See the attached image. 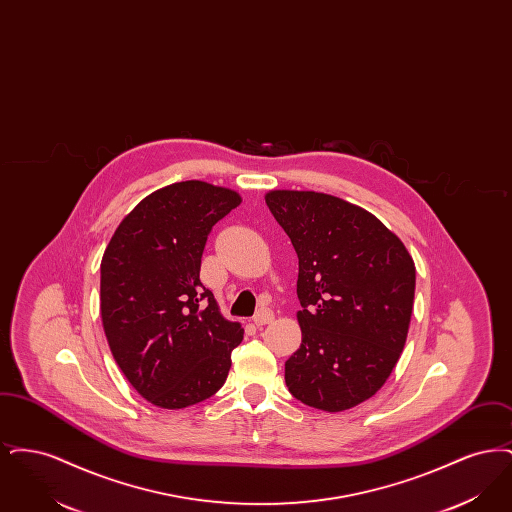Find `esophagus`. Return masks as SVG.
I'll return each mask as SVG.
<instances>
[{
    "mask_svg": "<svg viewBox=\"0 0 512 512\" xmlns=\"http://www.w3.org/2000/svg\"><path fill=\"white\" fill-rule=\"evenodd\" d=\"M272 318H274V313L270 309H259L253 317V324L255 326H265L268 322H272Z\"/></svg>",
    "mask_w": 512,
    "mask_h": 512,
    "instance_id": "obj_1",
    "label": "esophagus"
}]
</instances>
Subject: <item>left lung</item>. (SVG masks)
<instances>
[{
  "label": "left lung",
  "mask_w": 512,
  "mask_h": 512,
  "mask_svg": "<svg viewBox=\"0 0 512 512\" xmlns=\"http://www.w3.org/2000/svg\"><path fill=\"white\" fill-rule=\"evenodd\" d=\"M268 209L299 259L301 345L286 386L301 403L341 413L390 378L407 341L416 270L403 242L336 195L270 190Z\"/></svg>",
  "instance_id": "1"
}]
</instances>
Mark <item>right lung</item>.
<instances>
[{"label": "right lung", "instance_id": "add662e5", "mask_svg": "<svg viewBox=\"0 0 512 512\" xmlns=\"http://www.w3.org/2000/svg\"><path fill=\"white\" fill-rule=\"evenodd\" d=\"M242 203L230 188L174 182L144 197L101 259L99 309L117 365L151 405L184 409L222 388L240 322L199 280L211 228Z\"/></svg>", "mask_w": 512, "mask_h": 512}]
</instances>
